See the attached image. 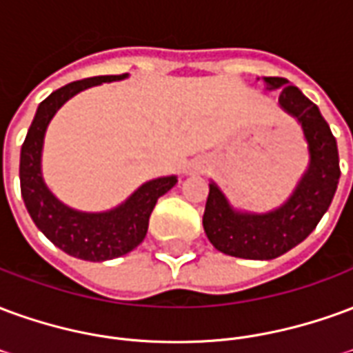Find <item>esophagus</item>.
<instances>
[{
  "mask_svg": "<svg viewBox=\"0 0 353 353\" xmlns=\"http://www.w3.org/2000/svg\"><path fill=\"white\" fill-rule=\"evenodd\" d=\"M194 172H204V166H202V164H196V166H194Z\"/></svg>",
  "mask_w": 353,
  "mask_h": 353,
  "instance_id": "1",
  "label": "esophagus"
}]
</instances>
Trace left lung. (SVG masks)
<instances>
[{
  "mask_svg": "<svg viewBox=\"0 0 353 353\" xmlns=\"http://www.w3.org/2000/svg\"><path fill=\"white\" fill-rule=\"evenodd\" d=\"M263 81L268 90H281L280 108L303 128L308 166L288 200L263 214L234 208L219 185L210 181L202 217L204 232L215 250L253 261L276 259L301 244L329 210L341 179L336 139L318 105L283 77Z\"/></svg>",
  "mask_w": 353,
  "mask_h": 353,
  "instance_id": "8db88e82",
  "label": "left lung"
}]
</instances>
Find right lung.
Masks as SVG:
<instances>
[{"instance_id": "right-lung-1", "label": "right lung", "mask_w": 353, "mask_h": 353, "mask_svg": "<svg viewBox=\"0 0 353 353\" xmlns=\"http://www.w3.org/2000/svg\"><path fill=\"white\" fill-rule=\"evenodd\" d=\"M126 77L128 73L100 75L75 81L54 90L39 103L20 151V191L35 227L62 252L92 263L117 259L143 242L157 200L177 183V176L145 181L124 202L105 212H81L57 199L43 179L41 157L45 132L58 109L72 100L75 94L101 83L123 81Z\"/></svg>"}]
</instances>
